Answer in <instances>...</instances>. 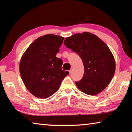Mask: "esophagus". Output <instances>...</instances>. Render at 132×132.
Listing matches in <instances>:
<instances>
[{"label": "esophagus", "mask_w": 132, "mask_h": 132, "mask_svg": "<svg viewBox=\"0 0 132 132\" xmlns=\"http://www.w3.org/2000/svg\"><path fill=\"white\" fill-rule=\"evenodd\" d=\"M72 71V69L70 70H69V73H70V74H71Z\"/></svg>", "instance_id": "34e87169"}]
</instances>
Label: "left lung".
I'll return each instance as SVG.
<instances>
[{"instance_id":"obj_1","label":"left lung","mask_w":132,"mask_h":132,"mask_svg":"<svg viewBox=\"0 0 132 132\" xmlns=\"http://www.w3.org/2000/svg\"><path fill=\"white\" fill-rule=\"evenodd\" d=\"M66 47L76 52L83 61L82 79L75 82L80 90L89 95L100 93L110 83L115 72V61L110 49L92 33H77L66 38Z\"/></svg>"}]
</instances>
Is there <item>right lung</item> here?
<instances>
[{"label":"right lung","instance_id":"right-lung-1","mask_svg":"<svg viewBox=\"0 0 132 132\" xmlns=\"http://www.w3.org/2000/svg\"><path fill=\"white\" fill-rule=\"evenodd\" d=\"M64 37L49 34L32 43L20 63L21 77L34 96L44 99L54 94L69 72L62 70V61L56 57Z\"/></svg>","mask_w":132,"mask_h":132}]
</instances>
